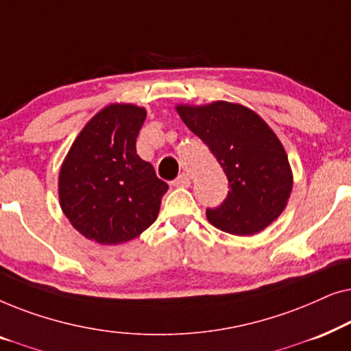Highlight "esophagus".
Wrapping results in <instances>:
<instances>
[{
	"label": "esophagus",
	"mask_w": 351,
	"mask_h": 351,
	"mask_svg": "<svg viewBox=\"0 0 351 351\" xmlns=\"http://www.w3.org/2000/svg\"><path fill=\"white\" fill-rule=\"evenodd\" d=\"M190 184H191V180H190L189 174H180L174 182H172V185L182 186V189H186V186H190Z\"/></svg>",
	"instance_id": "1"
}]
</instances>
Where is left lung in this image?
<instances>
[{
  "label": "left lung",
  "mask_w": 351,
  "mask_h": 351,
  "mask_svg": "<svg viewBox=\"0 0 351 351\" xmlns=\"http://www.w3.org/2000/svg\"><path fill=\"white\" fill-rule=\"evenodd\" d=\"M176 110L227 174L230 191L219 208L206 210L209 222L238 237L275 222L291 196L292 171L273 129L254 110L225 100Z\"/></svg>",
  "instance_id": "left-lung-1"
}]
</instances>
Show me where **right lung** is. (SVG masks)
Here are the masks:
<instances>
[{
	"instance_id": "right-lung-1",
	"label": "right lung",
	"mask_w": 351,
	"mask_h": 351,
	"mask_svg": "<svg viewBox=\"0 0 351 351\" xmlns=\"http://www.w3.org/2000/svg\"><path fill=\"white\" fill-rule=\"evenodd\" d=\"M147 110L110 104L71 143L59 172L62 213L84 238L105 246L128 243L158 217L166 182L137 155Z\"/></svg>"
}]
</instances>
